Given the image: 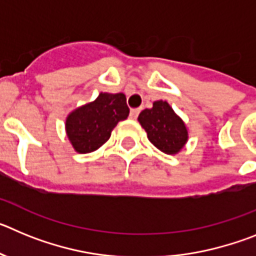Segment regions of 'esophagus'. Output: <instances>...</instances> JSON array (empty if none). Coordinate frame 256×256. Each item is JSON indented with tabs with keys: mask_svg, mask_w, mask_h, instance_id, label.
<instances>
[{
	"mask_svg": "<svg viewBox=\"0 0 256 256\" xmlns=\"http://www.w3.org/2000/svg\"><path fill=\"white\" fill-rule=\"evenodd\" d=\"M138 114H140V108H132V110H130V119H137Z\"/></svg>",
	"mask_w": 256,
	"mask_h": 256,
	"instance_id": "esophagus-1",
	"label": "esophagus"
}]
</instances>
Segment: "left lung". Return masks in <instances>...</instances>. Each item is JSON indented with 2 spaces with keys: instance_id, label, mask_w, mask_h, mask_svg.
Returning <instances> with one entry per match:
<instances>
[{
  "instance_id": "left-lung-1",
  "label": "left lung",
  "mask_w": 256,
  "mask_h": 256,
  "mask_svg": "<svg viewBox=\"0 0 256 256\" xmlns=\"http://www.w3.org/2000/svg\"><path fill=\"white\" fill-rule=\"evenodd\" d=\"M138 122L148 133V138L164 154L176 155L188 141L186 123L166 101H155L151 108L140 112Z\"/></svg>"
}]
</instances>
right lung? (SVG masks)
Here are the masks:
<instances>
[{
  "label": "right lung",
  "instance_id": "1",
  "mask_svg": "<svg viewBox=\"0 0 256 256\" xmlns=\"http://www.w3.org/2000/svg\"><path fill=\"white\" fill-rule=\"evenodd\" d=\"M128 115L126 94L101 92L96 100L74 108L68 115L65 122L68 138L76 152L96 151L110 138L116 124Z\"/></svg>",
  "mask_w": 256,
  "mask_h": 256
}]
</instances>
